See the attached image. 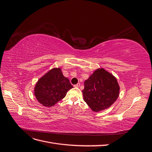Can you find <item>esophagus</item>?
Returning a JSON list of instances; mask_svg holds the SVG:
<instances>
[{"label": "esophagus", "mask_w": 152, "mask_h": 152, "mask_svg": "<svg viewBox=\"0 0 152 152\" xmlns=\"http://www.w3.org/2000/svg\"><path fill=\"white\" fill-rule=\"evenodd\" d=\"M80 86V83H78V84L74 85V87H79Z\"/></svg>", "instance_id": "obj_1"}]
</instances>
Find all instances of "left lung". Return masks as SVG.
<instances>
[{"instance_id":"left-lung-1","label":"left lung","mask_w":152,"mask_h":152,"mask_svg":"<svg viewBox=\"0 0 152 152\" xmlns=\"http://www.w3.org/2000/svg\"><path fill=\"white\" fill-rule=\"evenodd\" d=\"M119 90L116 78L104 69L99 68L85 80L82 93L85 102L93 111L98 112L114 103Z\"/></svg>"}]
</instances>
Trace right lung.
<instances>
[{
  "instance_id": "right-lung-1",
  "label": "right lung",
  "mask_w": 152,
  "mask_h": 152,
  "mask_svg": "<svg viewBox=\"0 0 152 152\" xmlns=\"http://www.w3.org/2000/svg\"><path fill=\"white\" fill-rule=\"evenodd\" d=\"M72 88L73 86L68 78L63 76L61 68H54L37 82L34 94L40 104L50 107L65 98Z\"/></svg>"
}]
</instances>
